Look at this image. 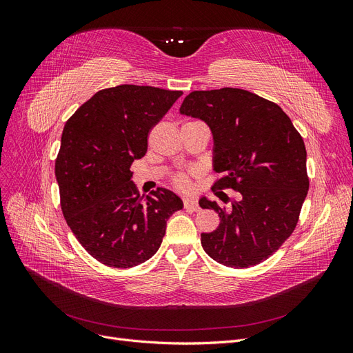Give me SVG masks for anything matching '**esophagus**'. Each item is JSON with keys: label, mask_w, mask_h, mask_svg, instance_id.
I'll return each mask as SVG.
<instances>
[{"label": "esophagus", "mask_w": 353, "mask_h": 353, "mask_svg": "<svg viewBox=\"0 0 353 353\" xmlns=\"http://www.w3.org/2000/svg\"><path fill=\"white\" fill-rule=\"evenodd\" d=\"M184 208L190 209V210H194V212L200 209L199 205H197V201L194 199H191V197H184Z\"/></svg>", "instance_id": "1"}]
</instances>
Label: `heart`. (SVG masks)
Listing matches in <instances>:
<instances>
[{
  "label": "heart",
  "mask_w": 353,
  "mask_h": 353,
  "mask_svg": "<svg viewBox=\"0 0 353 353\" xmlns=\"http://www.w3.org/2000/svg\"><path fill=\"white\" fill-rule=\"evenodd\" d=\"M174 185L179 190H187L190 187V179H188L187 175L179 174L174 178Z\"/></svg>",
  "instance_id": "heart-1"
}]
</instances>
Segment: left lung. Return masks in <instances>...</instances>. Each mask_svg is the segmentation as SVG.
Segmentation results:
<instances>
[{
    "mask_svg": "<svg viewBox=\"0 0 353 353\" xmlns=\"http://www.w3.org/2000/svg\"><path fill=\"white\" fill-rule=\"evenodd\" d=\"M179 113L206 122L213 135L212 190L239 191L231 209L201 197L219 215L215 231L201 234L213 261L249 268L268 259L292 236L309 190L306 148L279 104L240 88L193 91Z\"/></svg>",
    "mask_w": 353,
    "mask_h": 353,
    "instance_id": "1",
    "label": "left lung"
}]
</instances>
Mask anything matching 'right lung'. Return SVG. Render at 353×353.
I'll list each match as a JSON object with an SVG mask.
<instances>
[{
    "instance_id": "right-lung-1",
    "label": "right lung",
    "mask_w": 353,
    "mask_h": 353,
    "mask_svg": "<svg viewBox=\"0 0 353 353\" xmlns=\"http://www.w3.org/2000/svg\"><path fill=\"white\" fill-rule=\"evenodd\" d=\"M183 95L140 85L95 92L63 128L56 178L60 205L74 237L92 258L132 268L159 250L166 221L183 200L166 188L140 197L131 165L147 137Z\"/></svg>"
}]
</instances>
